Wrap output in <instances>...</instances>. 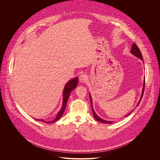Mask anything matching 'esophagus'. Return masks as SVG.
Here are the masks:
<instances>
[{"label":"esophagus","mask_w":160,"mask_h":160,"mask_svg":"<svg viewBox=\"0 0 160 160\" xmlns=\"http://www.w3.org/2000/svg\"><path fill=\"white\" fill-rule=\"evenodd\" d=\"M88 77L87 76V75L85 74H82L80 75L79 77V81L81 82V83H85L86 82H87L88 80Z\"/></svg>","instance_id":"1"}]
</instances>
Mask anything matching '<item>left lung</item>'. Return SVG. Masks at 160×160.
Segmentation results:
<instances>
[{
  "label": "left lung",
  "mask_w": 160,
  "mask_h": 160,
  "mask_svg": "<svg viewBox=\"0 0 160 160\" xmlns=\"http://www.w3.org/2000/svg\"><path fill=\"white\" fill-rule=\"evenodd\" d=\"M130 52H131L133 56H136L137 58H139L140 59H141L142 61H143V59H142V56L141 52L140 50L139 49L138 47L137 46V45H136L135 43H133L132 46L131 51H130ZM144 86H145V79L144 80V82H143V87H142V91L141 96V98H140V99H139V102H138V104H137V106H139V103H140V102H141V99H142V96H143V94H144ZM89 96H90V99L91 107H92V113H93V115H94V117L95 118V119H96L97 121L103 123H112V122H111V121H106V120H103V119L101 118L99 116H98V115H97V114L96 113V112L94 111V109L93 106H92V97H91L90 94H89ZM133 111V109L131 112H130L128 114H127V115L126 116L129 115ZM126 116H125V117H126Z\"/></svg>",
  "instance_id": "1"
}]
</instances>
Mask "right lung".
Masks as SVG:
<instances>
[{
  "mask_svg": "<svg viewBox=\"0 0 160 160\" xmlns=\"http://www.w3.org/2000/svg\"><path fill=\"white\" fill-rule=\"evenodd\" d=\"M78 79L77 77H75L70 80L68 81L65 86H64V90H63V94H62V99H63V101H62V108L61 109V110L58 112V115L56 116V117L55 118V119L52 121H51V122H47L44 121V120L42 119V120H38V119H36L38 121H42L44 123H54L56 121H58V120H59L61 118V117L62 116L63 113H64V111L65 110V108H66V104H67V102H68V98H69L70 96V94L71 93L72 91L73 90H74L76 87H77V85L78 84Z\"/></svg>",
  "mask_w": 160,
  "mask_h": 160,
  "instance_id": "obj_1",
  "label": "right lung"
}]
</instances>
